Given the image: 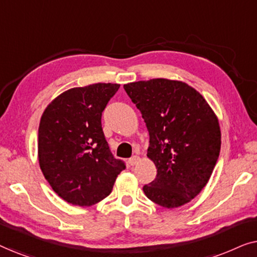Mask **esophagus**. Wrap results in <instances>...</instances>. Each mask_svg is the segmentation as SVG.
Returning a JSON list of instances; mask_svg holds the SVG:
<instances>
[{"instance_id":"obj_1","label":"esophagus","mask_w":257,"mask_h":257,"mask_svg":"<svg viewBox=\"0 0 257 257\" xmlns=\"http://www.w3.org/2000/svg\"><path fill=\"white\" fill-rule=\"evenodd\" d=\"M140 161V157H138V156H133L132 158H130V160H128V163H130V165H131V166H135V165H137Z\"/></svg>"}]
</instances>
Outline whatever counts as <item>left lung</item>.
Here are the masks:
<instances>
[{
	"instance_id": "left-lung-1",
	"label": "left lung",
	"mask_w": 257,
	"mask_h": 257,
	"mask_svg": "<svg viewBox=\"0 0 257 257\" xmlns=\"http://www.w3.org/2000/svg\"><path fill=\"white\" fill-rule=\"evenodd\" d=\"M150 133L147 158L157 177L145 195L164 208H178L205 188L221 149L215 112L202 94L181 80L154 78L125 84Z\"/></svg>"
}]
</instances>
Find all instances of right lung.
Segmentation results:
<instances>
[{
  "label": "right lung",
  "mask_w": 257,
  "mask_h": 257,
  "mask_svg": "<svg viewBox=\"0 0 257 257\" xmlns=\"http://www.w3.org/2000/svg\"><path fill=\"white\" fill-rule=\"evenodd\" d=\"M119 84L96 83L62 92L45 107L38 127V163L64 201L90 207L112 192L125 168L101 128V112Z\"/></svg>",
  "instance_id": "obj_1"
}]
</instances>
